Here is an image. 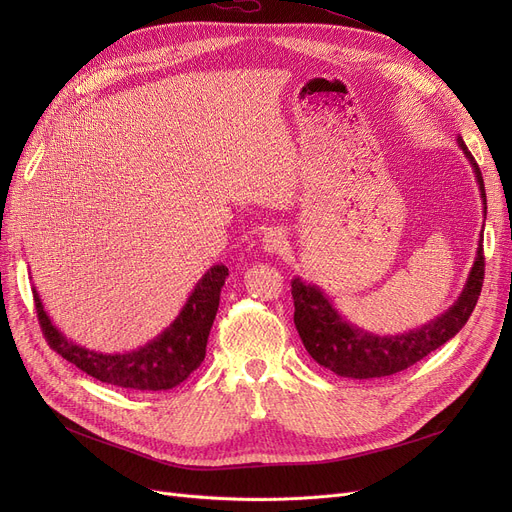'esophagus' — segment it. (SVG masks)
Returning <instances> with one entry per match:
<instances>
[{"label": "esophagus", "instance_id": "1", "mask_svg": "<svg viewBox=\"0 0 512 512\" xmlns=\"http://www.w3.org/2000/svg\"><path fill=\"white\" fill-rule=\"evenodd\" d=\"M286 245H288V240H286V232L282 228L265 230V234L261 238V249L270 255L282 253L286 249Z\"/></svg>", "mask_w": 512, "mask_h": 512}]
</instances>
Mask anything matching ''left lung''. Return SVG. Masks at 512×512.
<instances>
[{
  "instance_id": "obj_1",
  "label": "left lung",
  "mask_w": 512,
  "mask_h": 512,
  "mask_svg": "<svg viewBox=\"0 0 512 512\" xmlns=\"http://www.w3.org/2000/svg\"><path fill=\"white\" fill-rule=\"evenodd\" d=\"M456 143H459L461 151L473 168L483 203V215H486V186H483L481 170L475 164L465 141L456 137ZM477 242L479 247L475 253V261L459 299L442 315L429 321V324H423L421 328L409 330L405 334L378 336L363 328H357L338 313L334 303L328 299V294L317 284L294 278L290 282L294 299V326L299 330L307 353L319 365L351 380L384 378V375H392L415 365L417 361L436 351L438 346L459 334V330L467 324L469 315L473 313L483 284V234Z\"/></svg>"
}]
</instances>
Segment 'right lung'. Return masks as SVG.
<instances>
[{"label":"right lung","mask_w":512,"mask_h":512,"mask_svg":"<svg viewBox=\"0 0 512 512\" xmlns=\"http://www.w3.org/2000/svg\"><path fill=\"white\" fill-rule=\"evenodd\" d=\"M226 276V265L209 267L172 324L147 344L126 353H99L68 340L53 326L35 286L33 297L43 334L58 355L103 384L159 392L180 386L203 363Z\"/></svg>","instance_id":"add662e5"}]
</instances>
